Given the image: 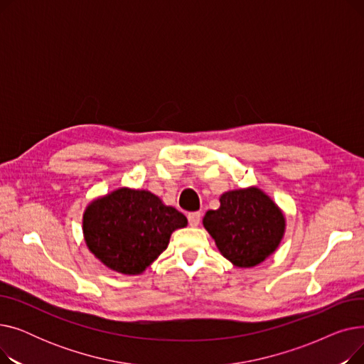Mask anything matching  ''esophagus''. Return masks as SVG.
Listing matches in <instances>:
<instances>
[{
  "mask_svg": "<svg viewBox=\"0 0 364 364\" xmlns=\"http://www.w3.org/2000/svg\"><path fill=\"white\" fill-rule=\"evenodd\" d=\"M187 218H188V224L192 227H198L200 224V213H190Z\"/></svg>",
  "mask_w": 364,
  "mask_h": 364,
  "instance_id": "obj_1",
  "label": "esophagus"
}]
</instances>
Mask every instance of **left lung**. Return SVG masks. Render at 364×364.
<instances>
[{
  "label": "left lung",
  "mask_w": 364,
  "mask_h": 364,
  "mask_svg": "<svg viewBox=\"0 0 364 364\" xmlns=\"http://www.w3.org/2000/svg\"><path fill=\"white\" fill-rule=\"evenodd\" d=\"M202 223L220 254L240 269L269 258L286 230L283 211L257 186L223 193L220 208L208 211Z\"/></svg>",
  "instance_id": "1"
}]
</instances>
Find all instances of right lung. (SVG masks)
Listing matches in <instances>:
<instances>
[{
	"mask_svg": "<svg viewBox=\"0 0 364 364\" xmlns=\"http://www.w3.org/2000/svg\"><path fill=\"white\" fill-rule=\"evenodd\" d=\"M187 225L176 208L149 190L119 187L88 203L82 233L90 252L107 269L141 274L169 243L172 232Z\"/></svg>",
	"mask_w": 364,
	"mask_h": 364,
	"instance_id": "right-lung-1",
	"label": "right lung"
}]
</instances>
